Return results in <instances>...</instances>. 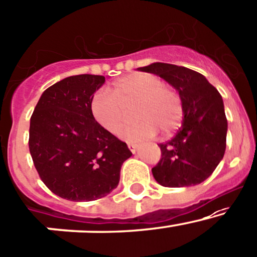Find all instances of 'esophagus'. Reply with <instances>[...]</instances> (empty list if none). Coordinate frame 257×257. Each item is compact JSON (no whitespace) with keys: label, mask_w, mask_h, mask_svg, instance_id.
<instances>
[{"label":"esophagus","mask_w":257,"mask_h":257,"mask_svg":"<svg viewBox=\"0 0 257 257\" xmlns=\"http://www.w3.org/2000/svg\"><path fill=\"white\" fill-rule=\"evenodd\" d=\"M128 148H129V150L133 152V154H135V152L138 151V149H139V145H138V144H134V143H128Z\"/></svg>","instance_id":"1"}]
</instances>
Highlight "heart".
Wrapping results in <instances>:
<instances>
[{"instance_id":"b5f03b06","label":"heart","mask_w":257,"mask_h":257,"mask_svg":"<svg viewBox=\"0 0 257 257\" xmlns=\"http://www.w3.org/2000/svg\"><path fill=\"white\" fill-rule=\"evenodd\" d=\"M135 102L134 114L138 119L120 130V138L142 142L154 138L159 129L168 134L178 128L183 117L179 95L150 73H134L118 79L109 90H97L90 107L95 120L114 134L125 121V108Z\"/></svg>"}]
</instances>
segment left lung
Returning a JSON list of instances; mask_svg holds the SVG:
<instances>
[{
    "instance_id": "left-lung-1",
    "label": "left lung",
    "mask_w": 257,
    "mask_h": 257,
    "mask_svg": "<svg viewBox=\"0 0 257 257\" xmlns=\"http://www.w3.org/2000/svg\"><path fill=\"white\" fill-rule=\"evenodd\" d=\"M142 72L165 79L182 100L183 122L173 139L160 144L154 178L168 188L191 187L206 180L224 156L228 122L221 94L200 73L187 67L151 63Z\"/></svg>"
}]
</instances>
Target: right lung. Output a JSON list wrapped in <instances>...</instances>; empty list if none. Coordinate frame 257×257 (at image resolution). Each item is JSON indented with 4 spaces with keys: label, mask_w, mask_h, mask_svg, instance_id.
Listing matches in <instances>:
<instances>
[{
    "label": "right lung",
    "mask_w": 257,
    "mask_h": 257,
    "mask_svg": "<svg viewBox=\"0 0 257 257\" xmlns=\"http://www.w3.org/2000/svg\"><path fill=\"white\" fill-rule=\"evenodd\" d=\"M103 75L62 79L42 92L30 118L29 150L47 188L70 201L108 195L119 183L120 167L132 152L91 113V98Z\"/></svg>",
    "instance_id": "add662e5"
}]
</instances>
